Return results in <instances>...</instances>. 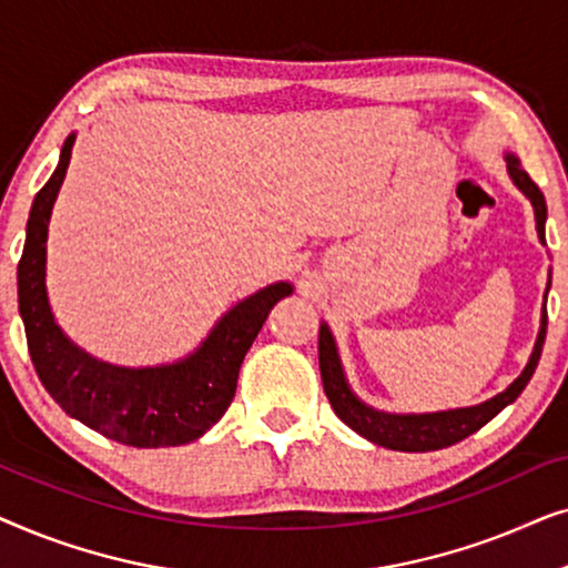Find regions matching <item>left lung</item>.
<instances>
[{
	"instance_id": "obj_1",
	"label": "left lung",
	"mask_w": 568,
	"mask_h": 568,
	"mask_svg": "<svg viewBox=\"0 0 568 568\" xmlns=\"http://www.w3.org/2000/svg\"><path fill=\"white\" fill-rule=\"evenodd\" d=\"M507 160V173L511 183L525 193V199L532 204L535 212V230H538V240L546 245V220L548 209L546 199L538 185L530 181V175L525 173L523 165L515 154H504ZM550 290V278H548ZM546 290V297H548ZM546 328H548V315H546V302H542L540 313V331L535 338L532 354L527 359L525 369L519 372V377L511 383L507 390L496 393L494 398H488L478 406H465V408H447V410H432V414H393V410H379L372 408L369 403H364L359 395L348 385L344 364H341V354L336 346V338L328 328V323H321V341H317V359H321V377L325 395H328L333 410L346 426H352L356 434H362L364 439L375 442L379 447L387 449H400V453H429V449H442L455 445L470 434H476L480 426L491 422V418L515 403L519 393L525 390V385L530 383L535 367H538L542 344H546Z\"/></svg>"
}]
</instances>
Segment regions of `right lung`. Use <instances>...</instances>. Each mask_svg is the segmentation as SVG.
<instances>
[{
	"label": "right lung",
	"instance_id": "add662e5",
	"mask_svg": "<svg viewBox=\"0 0 568 568\" xmlns=\"http://www.w3.org/2000/svg\"><path fill=\"white\" fill-rule=\"evenodd\" d=\"M77 134L61 146L59 165L30 206L18 263V305L28 352L41 383L69 416L131 447H178L204 437L235 398L240 364L271 307L294 286L276 282L247 294L224 313L183 359L154 367H121L98 359L61 331L45 290V240Z\"/></svg>",
	"mask_w": 568,
	"mask_h": 568
}]
</instances>
